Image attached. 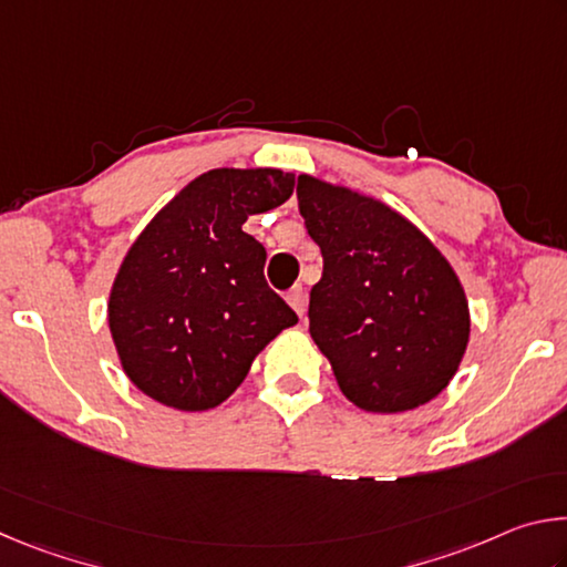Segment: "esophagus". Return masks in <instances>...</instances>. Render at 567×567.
<instances>
[{"mask_svg": "<svg viewBox=\"0 0 567 567\" xmlns=\"http://www.w3.org/2000/svg\"><path fill=\"white\" fill-rule=\"evenodd\" d=\"M287 302L292 305V310L300 315V318H305V310H307V292L302 290L300 285L292 287L290 292H287Z\"/></svg>", "mask_w": 567, "mask_h": 567, "instance_id": "obj_1", "label": "esophagus"}]
</instances>
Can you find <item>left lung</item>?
<instances>
[{"instance_id": "obj_1", "label": "left lung", "mask_w": 567, "mask_h": 567, "mask_svg": "<svg viewBox=\"0 0 567 567\" xmlns=\"http://www.w3.org/2000/svg\"><path fill=\"white\" fill-rule=\"evenodd\" d=\"M297 205L322 252L310 334L344 398L368 412H405L437 398L470 338L453 267L415 225L372 197L300 175Z\"/></svg>"}]
</instances>
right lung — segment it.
<instances>
[{
  "instance_id": "right-lung-1",
  "label": "right lung",
  "mask_w": 567,
  "mask_h": 567,
  "mask_svg": "<svg viewBox=\"0 0 567 567\" xmlns=\"http://www.w3.org/2000/svg\"><path fill=\"white\" fill-rule=\"evenodd\" d=\"M292 189L282 169H209L134 239L107 312L122 368L145 395L185 412L217 408L297 322L265 280V247L243 229Z\"/></svg>"
}]
</instances>
